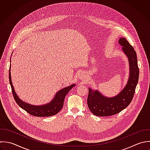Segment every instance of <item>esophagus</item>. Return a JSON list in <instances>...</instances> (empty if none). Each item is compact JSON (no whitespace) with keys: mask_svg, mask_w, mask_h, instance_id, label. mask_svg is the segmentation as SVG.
I'll list each match as a JSON object with an SVG mask.
<instances>
[{"mask_svg":"<svg viewBox=\"0 0 150 150\" xmlns=\"http://www.w3.org/2000/svg\"><path fill=\"white\" fill-rule=\"evenodd\" d=\"M79 78L81 79H85V75L84 74H81L80 75H79Z\"/></svg>","mask_w":150,"mask_h":150,"instance_id":"34e87169","label":"esophagus"}]
</instances>
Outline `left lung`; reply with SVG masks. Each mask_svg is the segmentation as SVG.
Listing matches in <instances>:
<instances>
[{
    "label": "left lung",
    "instance_id": "1",
    "mask_svg": "<svg viewBox=\"0 0 150 150\" xmlns=\"http://www.w3.org/2000/svg\"><path fill=\"white\" fill-rule=\"evenodd\" d=\"M119 44L126 55L129 64V77L125 88L113 97H106L98 90L89 88L88 106L91 112L98 116H109L120 113L131 103L139 81V69L137 54L134 48L124 37Z\"/></svg>",
    "mask_w": 150,
    "mask_h": 150
}]
</instances>
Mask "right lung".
<instances>
[{
	"mask_svg": "<svg viewBox=\"0 0 150 150\" xmlns=\"http://www.w3.org/2000/svg\"><path fill=\"white\" fill-rule=\"evenodd\" d=\"M13 53V52H12ZM12 55V54H11ZM11 63V58H10ZM9 82L11 88L13 95L17 104L23 110L32 116L37 117H48L57 114L62 108L65 96L68 92L75 86V84H72L70 86L65 87L57 92L54 98L49 103L42 105H33L23 101L19 98L15 92L14 86H13L11 78V64L9 68Z\"/></svg>",
	"mask_w": 150,
	"mask_h": 150,
	"instance_id": "right-lung-1",
	"label": "right lung"
}]
</instances>
